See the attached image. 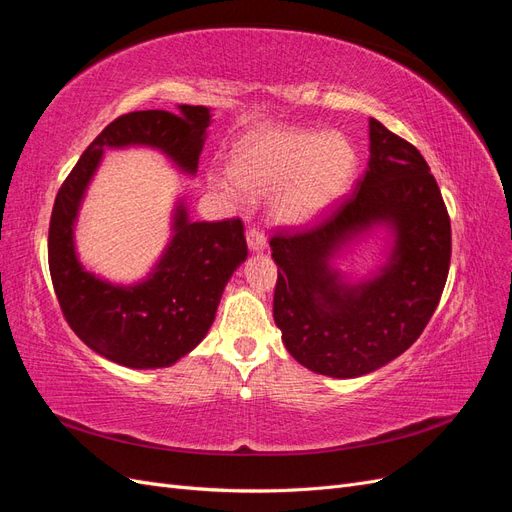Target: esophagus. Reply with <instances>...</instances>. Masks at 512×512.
<instances>
[{
    "instance_id": "34e87169",
    "label": "esophagus",
    "mask_w": 512,
    "mask_h": 512,
    "mask_svg": "<svg viewBox=\"0 0 512 512\" xmlns=\"http://www.w3.org/2000/svg\"><path fill=\"white\" fill-rule=\"evenodd\" d=\"M247 247H250L252 252H265L267 250L265 232H262L260 228H250V230H247Z\"/></svg>"
}]
</instances>
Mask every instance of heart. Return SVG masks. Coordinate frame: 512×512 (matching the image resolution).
Here are the masks:
<instances>
[{
	"mask_svg": "<svg viewBox=\"0 0 512 512\" xmlns=\"http://www.w3.org/2000/svg\"><path fill=\"white\" fill-rule=\"evenodd\" d=\"M356 151L339 132L258 128L232 145L230 177L209 181L228 198L271 194L277 222L301 226L316 220L342 196L354 177Z\"/></svg>",
	"mask_w": 512,
	"mask_h": 512,
	"instance_id": "heart-1",
	"label": "heart"
}]
</instances>
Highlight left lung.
<instances>
[{"instance_id": "left-lung-1", "label": "left lung", "mask_w": 512, "mask_h": 512, "mask_svg": "<svg viewBox=\"0 0 512 512\" xmlns=\"http://www.w3.org/2000/svg\"><path fill=\"white\" fill-rule=\"evenodd\" d=\"M376 227L385 265L348 283L332 258ZM273 318L286 350L331 378H359L406 352L436 312L451 265V220L414 145L369 119V162L354 192L307 230L271 239Z\"/></svg>"}]
</instances>
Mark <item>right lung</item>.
Listing matches in <instances>:
<instances>
[{
    "mask_svg": "<svg viewBox=\"0 0 512 512\" xmlns=\"http://www.w3.org/2000/svg\"><path fill=\"white\" fill-rule=\"evenodd\" d=\"M177 113L136 111L96 136L61 185L49 226V269L70 329L104 359L130 369L170 367L203 342L222 292L247 258L241 220L192 222L179 198L173 237L156 267L136 284H113L76 256L74 226L104 149L149 147L181 173L196 175L211 111L179 104Z\"/></svg>",
    "mask_w": 512,
    "mask_h": 512,
    "instance_id": "obj_1",
    "label": "right lung"
}]
</instances>
